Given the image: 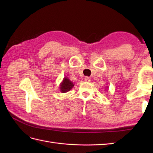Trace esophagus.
Masks as SVG:
<instances>
[{
    "label": "esophagus",
    "mask_w": 153,
    "mask_h": 153,
    "mask_svg": "<svg viewBox=\"0 0 153 153\" xmlns=\"http://www.w3.org/2000/svg\"><path fill=\"white\" fill-rule=\"evenodd\" d=\"M85 79V82H89L90 81H91V79H90V78H89V77H85V79Z\"/></svg>",
    "instance_id": "1"
}]
</instances>
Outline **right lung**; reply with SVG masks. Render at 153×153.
Returning <instances> with one entry per match:
<instances>
[{"mask_svg":"<svg viewBox=\"0 0 153 153\" xmlns=\"http://www.w3.org/2000/svg\"><path fill=\"white\" fill-rule=\"evenodd\" d=\"M74 87V83L70 82V79H68L67 77H65L62 83L60 85V91L62 93H66L69 91Z\"/></svg>","mask_w":153,"mask_h":153,"instance_id":"obj_1","label":"right lung"}]
</instances>
